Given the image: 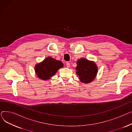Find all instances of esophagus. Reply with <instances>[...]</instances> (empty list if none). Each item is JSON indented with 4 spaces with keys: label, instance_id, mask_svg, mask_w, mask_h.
<instances>
[{
    "label": "esophagus",
    "instance_id": "1",
    "mask_svg": "<svg viewBox=\"0 0 132 132\" xmlns=\"http://www.w3.org/2000/svg\"><path fill=\"white\" fill-rule=\"evenodd\" d=\"M66 67H67V68H70V64L69 63V62H67V63H66Z\"/></svg>",
    "mask_w": 132,
    "mask_h": 132
}]
</instances>
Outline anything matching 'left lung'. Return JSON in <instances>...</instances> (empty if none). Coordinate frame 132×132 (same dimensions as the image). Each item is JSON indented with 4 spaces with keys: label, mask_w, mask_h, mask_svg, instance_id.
<instances>
[{
    "label": "left lung",
    "mask_w": 132,
    "mask_h": 132,
    "mask_svg": "<svg viewBox=\"0 0 132 132\" xmlns=\"http://www.w3.org/2000/svg\"><path fill=\"white\" fill-rule=\"evenodd\" d=\"M76 67L77 74L80 81L84 84H89L96 78L98 72L97 66L94 61L85 58H81L77 61Z\"/></svg>",
    "instance_id": "1"
}]
</instances>
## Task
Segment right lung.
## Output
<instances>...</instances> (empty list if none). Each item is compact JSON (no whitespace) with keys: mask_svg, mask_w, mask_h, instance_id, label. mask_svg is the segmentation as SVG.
<instances>
[{"mask_svg":"<svg viewBox=\"0 0 132 132\" xmlns=\"http://www.w3.org/2000/svg\"><path fill=\"white\" fill-rule=\"evenodd\" d=\"M64 66L62 62L48 57L42 62L36 65L35 71L40 80H48L54 75L58 70Z\"/></svg>","mask_w":132,"mask_h":132,"instance_id":"right-lung-1","label":"right lung"}]
</instances>
